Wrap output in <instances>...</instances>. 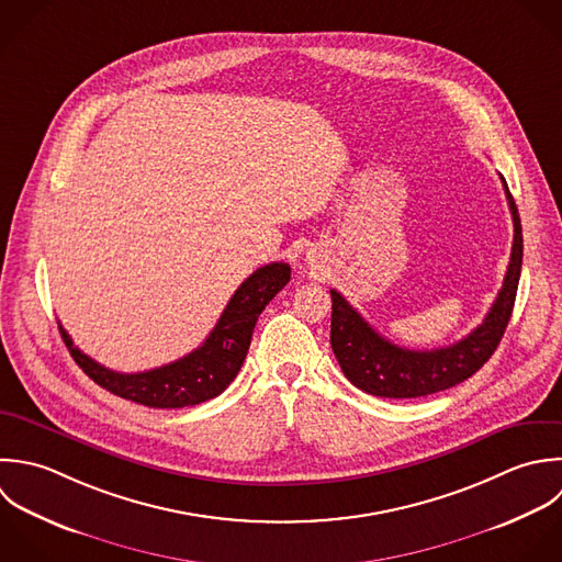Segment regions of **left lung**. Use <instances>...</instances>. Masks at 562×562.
<instances>
[{"label": "left lung", "mask_w": 562, "mask_h": 562, "mask_svg": "<svg viewBox=\"0 0 562 562\" xmlns=\"http://www.w3.org/2000/svg\"><path fill=\"white\" fill-rule=\"evenodd\" d=\"M502 183L515 223L510 265L504 278V286L497 293V300L491 306L486 319L458 344L436 350L401 348L381 337L341 293L335 289L330 291V346L346 379L355 387L381 398H420L456 387L458 383L471 379L493 357L515 308L524 262L519 210L504 177Z\"/></svg>", "instance_id": "8db88e82"}]
</instances>
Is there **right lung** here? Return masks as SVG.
Segmentation results:
<instances>
[{"label": "right lung", "mask_w": 562, "mask_h": 562, "mask_svg": "<svg viewBox=\"0 0 562 562\" xmlns=\"http://www.w3.org/2000/svg\"><path fill=\"white\" fill-rule=\"evenodd\" d=\"M289 280L291 267L286 262H271L256 269L236 289L221 319L196 350L179 361L137 374L113 372L95 363L74 346L63 326L58 330L78 368L106 392L157 409L190 407L216 398L236 379L260 313Z\"/></svg>", "instance_id": "obj_1"}]
</instances>
